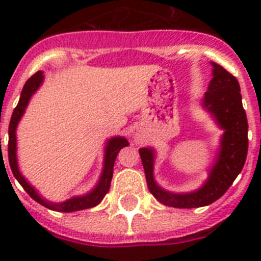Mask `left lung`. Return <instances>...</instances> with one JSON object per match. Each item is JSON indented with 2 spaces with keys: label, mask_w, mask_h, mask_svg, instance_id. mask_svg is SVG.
I'll list each match as a JSON object with an SVG mask.
<instances>
[{
  "label": "left lung",
  "mask_w": 261,
  "mask_h": 261,
  "mask_svg": "<svg viewBox=\"0 0 261 261\" xmlns=\"http://www.w3.org/2000/svg\"><path fill=\"white\" fill-rule=\"evenodd\" d=\"M212 66L213 78L202 99V107L223 129V136L217 161L204 186L190 193L165 191L155 183L153 176L155 153L150 147L140 149L147 188L159 202L172 208H200L218 200L241 174L247 158L248 123L242 105L239 82L216 62H212Z\"/></svg>",
  "instance_id": "8db88e82"
}]
</instances>
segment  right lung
<instances>
[{"mask_svg":"<svg viewBox=\"0 0 261 261\" xmlns=\"http://www.w3.org/2000/svg\"><path fill=\"white\" fill-rule=\"evenodd\" d=\"M43 71L39 70L38 73L32 75L26 85L23 86L22 94H20L19 102H18L17 107L14 108V112L11 115L10 124H9V145H8V154H9V163H10V168L13 171L14 176L19 181L20 186L24 188L27 193L31 196L32 199L39 202L40 205L45 206V208L50 209V211L56 212H64V213H69V212H75V211H84V209L93 208L96 206L99 202L102 201L106 193L108 192L111 186V180H112V174H114V163L116 159L119 151L123 147L128 146L129 142L126 141L124 137H112L107 141V146H106V154H105V166H103V172L100 175L98 184L91 192H89L85 196H77V197H71V199L66 200L60 204H55L44 200L43 197L39 196V193L34 190V187L30 186L29 181L22 176L19 172L17 162V136H15V129H17L18 123H19L20 117L24 114L27 105H29L30 98L32 94L35 93L36 90L39 89L41 84H43ZM1 142V138H0Z\"/></svg>","mask_w":261,"mask_h":261,"instance_id":"1","label":"right lung"}]
</instances>
